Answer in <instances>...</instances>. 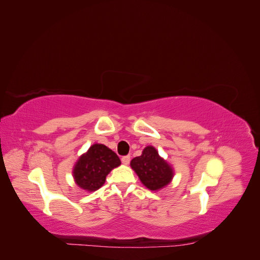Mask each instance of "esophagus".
Returning a JSON list of instances; mask_svg holds the SVG:
<instances>
[{
	"mask_svg": "<svg viewBox=\"0 0 260 260\" xmlns=\"http://www.w3.org/2000/svg\"><path fill=\"white\" fill-rule=\"evenodd\" d=\"M121 161L123 165H128L130 162V156L129 155H125L121 157Z\"/></svg>",
	"mask_w": 260,
	"mask_h": 260,
	"instance_id": "34e87169",
	"label": "esophagus"
}]
</instances>
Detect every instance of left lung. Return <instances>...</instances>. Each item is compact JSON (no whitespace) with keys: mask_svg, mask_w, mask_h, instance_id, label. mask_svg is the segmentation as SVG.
Masks as SVG:
<instances>
[{"mask_svg":"<svg viewBox=\"0 0 260 260\" xmlns=\"http://www.w3.org/2000/svg\"><path fill=\"white\" fill-rule=\"evenodd\" d=\"M131 167L137 172L141 182L152 191L166 186L174 177V171L153 146L143 149L142 155L131 160Z\"/></svg>","mask_w":260,"mask_h":260,"instance_id":"obj_1","label":"left lung"}]
</instances>
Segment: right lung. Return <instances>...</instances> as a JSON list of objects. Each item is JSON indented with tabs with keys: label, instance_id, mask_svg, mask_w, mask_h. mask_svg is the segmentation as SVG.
Here are the masks:
<instances>
[{
	"label": "right lung",
	"instance_id": "obj_1",
	"mask_svg": "<svg viewBox=\"0 0 260 260\" xmlns=\"http://www.w3.org/2000/svg\"><path fill=\"white\" fill-rule=\"evenodd\" d=\"M120 165L119 157L103 144L92 145L74 169L76 183L83 190L95 191L105 183L106 176Z\"/></svg>",
	"mask_w": 260,
	"mask_h": 260
}]
</instances>
